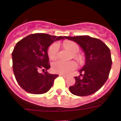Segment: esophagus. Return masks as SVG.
Listing matches in <instances>:
<instances>
[{"label": "esophagus", "mask_w": 121, "mask_h": 121, "mask_svg": "<svg viewBox=\"0 0 121 121\" xmlns=\"http://www.w3.org/2000/svg\"><path fill=\"white\" fill-rule=\"evenodd\" d=\"M59 76H62L63 78H67V76H66V75H59Z\"/></svg>", "instance_id": "34e87169"}]
</instances>
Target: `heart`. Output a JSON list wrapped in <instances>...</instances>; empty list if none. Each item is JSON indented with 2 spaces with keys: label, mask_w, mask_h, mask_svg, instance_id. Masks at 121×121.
<instances>
[{
  "label": "heart",
  "mask_w": 121,
  "mask_h": 121,
  "mask_svg": "<svg viewBox=\"0 0 121 121\" xmlns=\"http://www.w3.org/2000/svg\"><path fill=\"white\" fill-rule=\"evenodd\" d=\"M63 46L73 54V58L80 64L83 62V57L81 55L77 54L79 51V47L76 43L72 41H65ZM59 45L57 43H54L48 48V55L51 60H54L58 56ZM77 67V65L74 61L65 62L62 60H57L52 64V69L54 72L60 75H68L72 71Z\"/></svg>",
  "instance_id": "obj_1"
}]
</instances>
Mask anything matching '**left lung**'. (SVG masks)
<instances>
[{
    "label": "left lung",
    "instance_id": "left-lung-1",
    "mask_svg": "<svg viewBox=\"0 0 121 121\" xmlns=\"http://www.w3.org/2000/svg\"><path fill=\"white\" fill-rule=\"evenodd\" d=\"M78 43L83 49L85 65L79 70L82 76H75V84L69 87L72 94L78 96L93 94L104 86L108 78L112 64L110 48L98 39L87 35L64 37Z\"/></svg>",
    "mask_w": 121,
    "mask_h": 121
}]
</instances>
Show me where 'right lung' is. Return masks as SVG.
<instances>
[{"label":"right lung","mask_w":121,"mask_h":121,"mask_svg":"<svg viewBox=\"0 0 121 121\" xmlns=\"http://www.w3.org/2000/svg\"><path fill=\"white\" fill-rule=\"evenodd\" d=\"M64 39L62 36L46 34H30L16 43L12 52L13 70L16 81L21 87L33 94L48 91L58 75L47 72L39 73L40 69L51 67L48 55V47L54 41Z\"/></svg>","instance_id":"right-lung-1"}]
</instances>
